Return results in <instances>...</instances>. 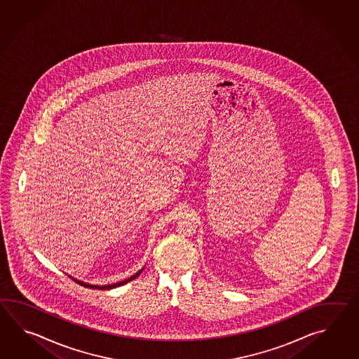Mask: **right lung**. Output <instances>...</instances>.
<instances>
[{
    "label": "right lung",
    "instance_id": "right-lung-1",
    "mask_svg": "<svg viewBox=\"0 0 359 359\" xmlns=\"http://www.w3.org/2000/svg\"><path fill=\"white\" fill-rule=\"evenodd\" d=\"M142 272V269L141 271H138L136 275L130 276V278H126V280H123L121 283H111V285H104V286H99V285H90V283H83V281H78L76 278H73L76 283H79V285H82L84 287H88V289H99V290H110V289H115V287H118V286H122V285H126L127 283H130L132 280H135L136 277L140 276V273Z\"/></svg>",
    "mask_w": 359,
    "mask_h": 359
}]
</instances>
